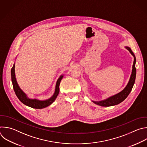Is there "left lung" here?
Here are the masks:
<instances>
[{"instance_id":"8db88e82","label":"left lung","mask_w":147,"mask_h":147,"mask_svg":"<svg viewBox=\"0 0 147 147\" xmlns=\"http://www.w3.org/2000/svg\"><path fill=\"white\" fill-rule=\"evenodd\" d=\"M125 48L127 49V50L130 52V53L134 57V62H133V67H132V71H131V74L129 81L127 85L120 92H119L113 96H111L105 100H103L101 101H98V102L92 101L94 104L100 106H103V107H110V106H115V105H118L120 103L122 102L127 97V96L129 94V93H130V92L133 88V86L134 85V84L135 82V80H136V69L135 67V65H136V59L134 54L132 52L130 48H129V47H125Z\"/></svg>"}]
</instances>
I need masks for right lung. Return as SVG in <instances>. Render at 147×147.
<instances>
[{"mask_svg": "<svg viewBox=\"0 0 147 147\" xmlns=\"http://www.w3.org/2000/svg\"><path fill=\"white\" fill-rule=\"evenodd\" d=\"M11 81L13 83V88L16 93V94L17 95L18 99L25 105L33 109H41L45 108L51 105L55 101V100L56 99L59 93V85L63 77V75H61L58 79L56 83V85H55V89L54 93L50 97V98L44 100H40L36 99L29 98V97L27 96V95L20 88L16 78L15 63H14L13 66L11 68Z\"/></svg>", "mask_w": 147, "mask_h": 147, "instance_id": "1", "label": "right lung"}]
</instances>
